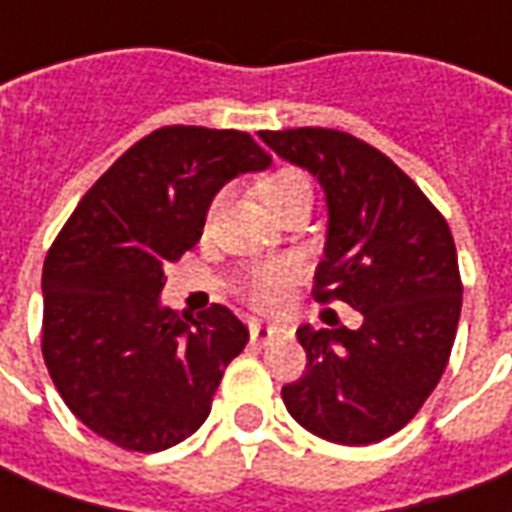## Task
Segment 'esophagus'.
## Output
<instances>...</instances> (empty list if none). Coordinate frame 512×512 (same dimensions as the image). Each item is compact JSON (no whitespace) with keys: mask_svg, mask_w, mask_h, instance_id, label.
Wrapping results in <instances>:
<instances>
[{"mask_svg":"<svg viewBox=\"0 0 512 512\" xmlns=\"http://www.w3.org/2000/svg\"><path fill=\"white\" fill-rule=\"evenodd\" d=\"M249 334L257 345H268L279 334V326H271V323H252L249 326Z\"/></svg>","mask_w":512,"mask_h":512,"instance_id":"esophagus-1","label":"esophagus"}]
</instances>
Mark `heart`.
I'll list each match as a JSON object with an SVG mask.
<instances>
[{
    "label": "heart",
    "mask_w": 512,
    "mask_h": 512,
    "mask_svg": "<svg viewBox=\"0 0 512 512\" xmlns=\"http://www.w3.org/2000/svg\"><path fill=\"white\" fill-rule=\"evenodd\" d=\"M260 194L271 211H282L285 205L296 200H310L312 189L310 180L304 178V172L293 167L274 169L271 175L260 180ZM299 274V266L293 260H274L263 263L249 271L246 277V293L255 301L257 307H277L290 293V285Z\"/></svg>",
    "instance_id": "obj_1"
}]
</instances>
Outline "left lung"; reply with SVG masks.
<instances>
[{"label":"left lung","instance_id":"left-lung-1","mask_svg":"<svg viewBox=\"0 0 512 512\" xmlns=\"http://www.w3.org/2000/svg\"><path fill=\"white\" fill-rule=\"evenodd\" d=\"M260 139L326 194L312 296L362 312L359 329L301 326L307 370L282 386V400L326 441L386 439L414 419L450 362L463 299L450 224L392 158L345 131L288 128Z\"/></svg>","mask_w":512,"mask_h":512}]
</instances>
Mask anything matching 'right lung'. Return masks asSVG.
<instances>
[{
	"label": "right lung",
	"mask_w": 512,
	"mask_h": 512,
	"mask_svg": "<svg viewBox=\"0 0 512 512\" xmlns=\"http://www.w3.org/2000/svg\"><path fill=\"white\" fill-rule=\"evenodd\" d=\"M271 164L246 131L164 126L82 197L43 263V359L73 417L123 450L161 452L211 414L249 329L213 304L161 307L164 268L200 241L216 191Z\"/></svg>",
	"instance_id": "right-lung-1"
}]
</instances>
